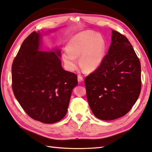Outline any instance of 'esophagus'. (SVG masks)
I'll list each match as a JSON object with an SVG mask.
<instances>
[{
    "instance_id": "obj_1",
    "label": "esophagus",
    "mask_w": 152,
    "mask_h": 152,
    "mask_svg": "<svg viewBox=\"0 0 152 152\" xmlns=\"http://www.w3.org/2000/svg\"><path fill=\"white\" fill-rule=\"evenodd\" d=\"M83 80H84V77L82 76L81 74H79L78 75V82H82V81H83Z\"/></svg>"
}]
</instances>
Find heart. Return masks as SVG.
Wrapping results in <instances>:
<instances>
[{
    "label": "heart",
    "mask_w": 152,
    "mask_h": 152,
    "mask_svg": "<svg viewBox=\"0 0 152 152\" xmlns=\"http://www.w3.org/2000/svg\"><path fill=\"white\" fill-rule=\"evenodd\" d=\"M68 49L63 51L62 59L68 70H73L78 64L76 57L80 56V64L86 71L92 72L102 62L106 45L103 38L92 31H84L72 38Z\"/></svg>",
    "instance_id": "b5f03b06"
}]
</instances>
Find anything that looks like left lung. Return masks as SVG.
I'll use <instances>...</instances> for the list:
<instances>
[{
	"label": "left lung",
	"mask_w": 152,
	"mask_h": 152,
	"mask_svg": "<svg viewBox=\"0 0 152 152\" xmlns=\"http://www.w3.org/2000/svg\"><path fill=\"white\" fill-rule=\"evenodd\" d=\"M87 100L94 115L112 120L126 115L141 92V64L125 36L112 30L108 52L85 78Z\"/></svg>",
	"instance_id": "1"
}]
</instances>
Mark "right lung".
I'll list each match as a JSON object with an SVG mask.
<instances>
[{
  "label": "right lung",
  "instance_id": "right-lung-1",
  "mask_svg": "<svg viewBox=\"0 0 152 152\" xmlns=\"http://www.w3.org/2000/svg\"><path fill=\"white\" fill-rule=\"evenodd\" d=\"M39 33L23 41L12 65V88L21 107L30 118L45 124L61 120L66 114L74 73L64 70L60 51L38 50Z\"/></svg>",
  "mask_w": 152,
  "mask_h": 152
}]
</instances>
